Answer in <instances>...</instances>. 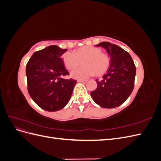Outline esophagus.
<instances>
[{"label":"esophagus","instance_id":"1","mask_svg":"<svg viewBox=\"0 0 161 161\" xmlns=\"http://www.w3.org/2000/svg\"><path fill=\"white\" fill-rule=\"evenodd\" d=\"M78 82H82V83H85V82H86V80H78Z\"/></svg>","mask_w":161,"mask_h":161}]
</instances>
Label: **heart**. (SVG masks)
<instances>
[{
  "mask_svg": "<svg viewBox=\"0 0 161 161\" xmlns=\"http://www.w3.org/2000/svg\"><path fill=\"white\" fill-rule=\"evenodd\" d=\"M99 47L85 46L79 48L75 53L66 52L63 53V64L68 70H72L84 63L83 66L73 70L70 75L75 79H85L97 74L101 75L108 70L110 58Z\"/></svg>",
  "mask_w": 161,
  "mask_h": 161,
  "instance_id": "heart-1",
  "label": "heart"
}]
</instances>
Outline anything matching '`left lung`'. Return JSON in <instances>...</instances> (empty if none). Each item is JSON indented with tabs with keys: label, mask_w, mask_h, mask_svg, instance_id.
<instances>
[{
	"label": "left lung",
	"mask_w": 161,
	"mask_h": 161,
	"mask_svg": "<svg viewBox=\"0 0 161 161\" xmlns=\"http://www.w3.org/2000/svg\"><path fill=\"white\" fill-rule=\"evenodd\" d=\"M96 46L103 47L111 58L110 66L103 79L96 80L97 87L91 92L95 103L103 108H114L126 101L134 86L136 66L129 53L108 42Z\"/></svg>",
	"instance_id": "8db88e82"
}]
</instances>
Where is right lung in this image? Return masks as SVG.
<instances>
[{"instance_id": "right-lung-1", "label": "right lung", "mask_w": 161, "mask_h": 161, "mask_svg": "<svg viewBox=\"0 0 161 161\" xmlns=\"http://www.w3.org/2000/svg\"><path fill=\"white\" fill-rule=\"evenodd\" d=\"M66 49L50 46L33 53L26 65L27 89L34 102L47 111H56L69 103L76 83L69 75L62 55Z\"/></svg>"}]
</instances>
